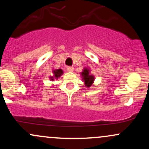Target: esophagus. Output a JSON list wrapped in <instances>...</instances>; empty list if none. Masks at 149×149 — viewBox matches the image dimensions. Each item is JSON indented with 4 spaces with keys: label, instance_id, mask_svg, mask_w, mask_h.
I'll return each mask as SVG.
<instances>
[{
    "label": "esophagus",
    "instance_id": "esophagus-1",
    "mask_svg": "<svg viewBox=\"0 0 149 149\" xmlns=\"http://www.w3.org/2000/svg\"><path fill=\"white\" fill-rule=\"evenodd\" d=\"M67 71H69V72H73V66H68L67 67Z\"/></svg>",
    "mask_w": 149,
    "mask_h": 149
}]
</instances>
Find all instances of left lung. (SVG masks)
<instances>
[{
  "label": "left lung",
  "instance_id": "8db88e82",
  "mask_svg": "<svg viewBox=\"0 0 149 149\" xmlns=\"http://www.w3.org/2000/svg\"><path fill=\"white\" fill-rule=\"evenodd\" d=\"M82 76V80L84 81L85 87L90 88L95 81V76L90 74V69L86 67L83 69V71L80 73Z\"/></svg>",
  "mask_w": 149,
  "mask_h": 149
}]
</instances>
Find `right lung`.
<instances>
[{
	"mask_svg": "<svg viewBox=\"0 0 149 149\" xmlns=\"http://www.w3.org/2000/svg\"><path fill=\"white\" fill-rule=\"evenodd\" d=\"M53 76H49V79L52 81H54V79H58L63 74V70L61 69H53L52 70Z\"/></svg>",
	"mask_w": 149,
	"mask_h": 149,
	"instance_id": "obj_1",
	"label": "right lung"
}]
</instances>
